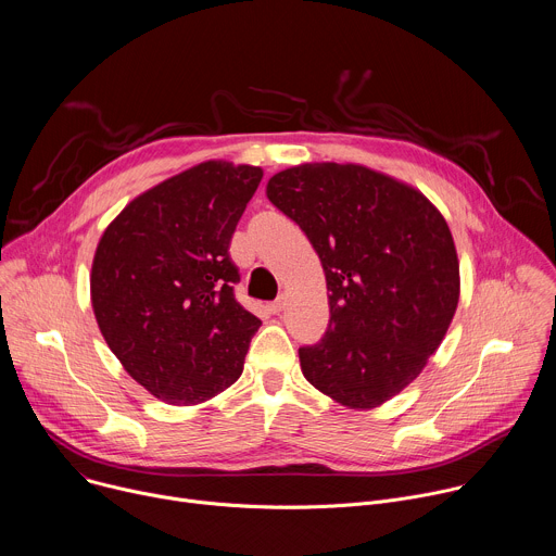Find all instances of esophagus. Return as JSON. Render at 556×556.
<instances>
[{"instance_id":"1","label":"esophagus","mask_w":556,"mask_h":556,"mask_svg":"<svg viewBox=\"0 0 556 556\" xmlns=\"http://www.w3.org/2000/svg\"><path fill=\"white\" fill-rule=\"evenodd\" d=\"M283 305H286V296H277L268 307H270V312H273V314H277V312H281V309H283Z\"/></svg>"}]
</instances>
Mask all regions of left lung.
<instances>
[{
	"label": "left lung",
	"instance_id": "8db88e82",
	"mask_svg": "<svg viewBox=\"0 0 556 556\" xmlns=\"http://www.w3.org/2000/svg\"><path fill=\"white\" fill-rule=\"evenodd\" d=\"M266 195L307 235L328 281L330 324L299 348L303 376L350 409L382 405L453 321L459 264L446 219L414 187L361 165H299Z\"/></svg>",
	"mask_w": 556,
	"mask_h": 556
}]
</instances>
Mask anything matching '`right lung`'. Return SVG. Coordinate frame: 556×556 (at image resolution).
I'll return each mask as SVG.
<instances>
[{"instance_id":"add662e5","label":"right lung","mask_w":556,"mask_h":556,"mask_svg":"<svg viewBox=\"0 0 556 556\" xmlns=\"http://www.w3.org/2000/svg\"><path fill=\"white\" fill-rule=\"evenodd\" d=\"M264 172L208 161L131 200L105 228L90 292L127 374L167 405L204 403L242 376L262 321L235 299L228 247Z\"/></svg>"}]
</instances>
